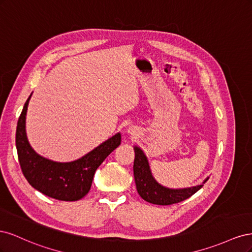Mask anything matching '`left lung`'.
<instances>
[{"mask_svg":"<svg viewBox=\"0 0 252 252\" xmlns=\"http://www.w3.org/2000/svg\"><path fill=\"white\" fill-rule=\"evenodd\" d=\"M133 174L136 190L143 200L156 205H172L193 195L203 187L209 178L201 185L183 189H171L162 186L152 177L148 159L140 147H134Z\"/></svg>","mask_w":252,"mask_h":252,"instance_id":"left-lung-1","label":"left lung"}]
</instances>
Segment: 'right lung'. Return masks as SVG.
<instances>
[{"mask_svg": "<svg viewBox=\"0 0 252 252\" xmlns=\"http://www.w3.org/2000/svg\"><path fill=\"white\" fill-rule=\"evenodd\" d=\"M29 95L18 121L16 145L23 174L37 191L59 201H79L93 184L97 167L121 144V133L114 134L87 155L73 162L59 163L37 155L26 135V113Z\"/></svg>", "mask_w": 252, "mask_h": 252, "instance_id": "obj_1", "label": "right lung"}]
</instances>
